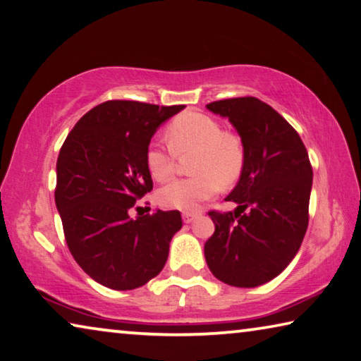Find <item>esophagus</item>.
<instances>
[{
  "instance_id": "esophagus-1",
  "label": "esophagus",
  "mask_w": 361,
  "mask_h": 361,
  "mask_svg": "<svg viewBox=\"0 0 361 361\" xmlns=\"http://www.w3.org/2000/svg\"><path fill=\"white\" fill-rule=\"evenodd\" d=\"M197 217H198V212H184V214H182V219H184L185 224L193 222Z\"/></svg>"
}]
</instances>
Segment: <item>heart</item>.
Returning a JSON list of instances; mask_svg holds the SVG:
<instances>
[{"mask_svg": "<svg viewBox=\"0 0 361 361\" xmlns=\"http://www.w3.org/2000/svg\"><path fill=\"white\" fill-rule=\"evenodd\" d=\"M171 150L150 145L145 152V166L157 182L169 179L174 171V153L190 152L188 169L192 176L174 179L157 193L164 208L195 211L222 187L238 180L245 168L243 139L233 131L222 129L221 123L202 111H184L166 128Z\"/></svg>", "mask_w": 361, "mask_h": 361, "instance_id": "obj_1", "label": "heart"}]
</instances>
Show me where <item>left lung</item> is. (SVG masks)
I'll list each match as a JSON object with an SVG mask.
<instances>
[{
  "mask_svg": "<svg viewBox=\"0 0 361 361\" xmlns=\"http://www.w3.org/2000/svg\"><path fill=\"white\" fill-rule=\"evenodd\" d=\"M228 118L245 144V168L226 200L233 212L209 211L216 230L204 243L212 275L230 286L274 280L296 256L309 226L312 164L289 123L256 97L206 105Z\"/></svg>",
  "mask_w": 361,
  "mask_h": 361,
  "instance_id": "obj_1",
  "label": "left lung"
}]
</instances>
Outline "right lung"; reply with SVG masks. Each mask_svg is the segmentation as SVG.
I'll return each instance as SVG.
<instances>
[{
  "label": "right lung",
  "mask_w": 361,
  "mask_h": 361,
  "mask_svg": "<svg viewBox=\"0 0 361 361\" xmlns=\"http://www.w3.org/2000/svg\"><path fill=\"white\" fill-rule=\"evenodd\" d=\"M185 105L107 100L87 111L57 158L56 206L76 264L118 291L144 286L163 270L182 227L179 211L129 217L153 188L145 152L158 126Z\"/></svg>",
  "instance_id": "obj_1"
}]
</instances>
